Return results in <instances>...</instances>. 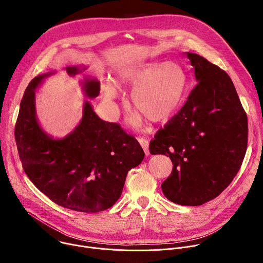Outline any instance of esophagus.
Wrapping results in <instances>:
<instances>
[{
  "label": "esophagus",
  "instance_id": "1",
  "mask_svg": "<svg viewBox=\"0 0 263 263\" xmlns=\"http://www.w3.org/2000/svg\"><path fill=\"white\" fill-rule=\"evenodd\" d=\"M137 140H138V142L140 143V145L142 146L145 155L148 156V155H149V152H148V140H147L146 138H144V137H138Z\"/></svg>",
  "mask_w": 263,
  "mask_h": 263
}]
</instances>
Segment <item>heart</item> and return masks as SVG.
I'll return each mask as SVG.
<instances>
[{"instance_id": "b5f03b06", "label": "heart", "mask_w": 263, "mask_h": 263, "mask_svg": "<svg viewBox=\"0 0 263 263\" xmlns=\"http://www.w3.org/2000/svg\"><path fill=\"white\" fill-rule=\"evenodd\" d=\"M120 78L134 87L131 95L133 106L154 122L164 121L174 115L181 106L187 89L185 69L172 61L126 67L121 70ZM103 95L108 101L118 96V86L114 80H109L103 86ZM131 122L136 126L140 125V116H134Z\"/></svg>"}]
</instances>
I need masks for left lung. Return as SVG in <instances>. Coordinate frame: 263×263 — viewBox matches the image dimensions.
<instances>
[{
    "mask_svg": "<svg viewBox=\"0 0 263 263\" xmlns=\"http://www.w3.org/2000/svg\"><path fill=\"white\" fill-rule=\"evenodd\" d=\"M186 54L198 83L148 148L173 162L161 184L163 195L179 205L200 206L219 196L238 173L248 119L228 73L198 54Z\"/></svg>",
    "mask_w": 263,
    "mask_h": 263,
    "instance_id": "8db88e82",
    "label": "left lung"
}]
</instances>
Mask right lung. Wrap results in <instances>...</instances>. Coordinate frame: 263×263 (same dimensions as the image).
<instances>
[{
	"label": "right lung",
	"instance_id": "right-lung-1",
	"mask_svg": "<svg viewBox=\"0 0 263 263\" xmlns=\"http://www.w3.org/2000/svg\"><path fill=\"white\" fill-rule=\"evenodd\" d=\"M83 69L66 67L69 76ZM50 74L35 77L21 102L14 135L24 171L59 206L86 213L106 210L120 199L128 172L143 160V149L119 124L101 120L88 101L71 133L61 139L48 135L36 119L35 89ZM83 90L96 98L100 82L86 79Z\"/></svg>",
	"mask_w": 263,
	"mask_h": 263
}]
</instances>
